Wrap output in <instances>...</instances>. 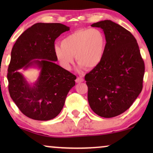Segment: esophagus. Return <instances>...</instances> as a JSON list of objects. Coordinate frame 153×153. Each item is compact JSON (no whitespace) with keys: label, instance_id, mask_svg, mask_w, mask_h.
Segmentation results:
<instances>
[{"label":"esophagus","instance_id":"34e87169","mask_svg":"<svg viewBox=\"0 0 153 153\" xmlns=\"http://www.w3.org/2000/svg\"><path fill=\"white\" fill-rule=\"evenodd\" d=\"M76 82L77 83H81V82H84V79H83L82 77H77V78L76 79Z\"/></svg>","mask_w":153,"mask_h":153}]
</instances>
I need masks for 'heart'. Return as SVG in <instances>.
<instances>
[{"label": "heart", "instance_id": "1", "mask_svg": "<svg viewBox=\"0 0 153 153\" xmlns=\"http://www.w3.org/2000/svg\"><path fill=\"white\" fill-rule=\"evenodd\" d=\"M106 45L107 40L101 31L95 28H82L65 36L61 41V46H55L54 53L66 70H70L74 56L79 67L92 69L102 62Z\"/></svg>", "mask_w": 153, "mask_h": 153}]
</instances>
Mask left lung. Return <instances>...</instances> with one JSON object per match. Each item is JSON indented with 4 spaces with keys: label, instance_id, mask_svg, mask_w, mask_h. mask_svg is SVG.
<instances>
[{
    "label": "left lung",
    "instance_id": "obj_1",
    "mask_svg": "<svg viewBox=\"0 0 153 153\" xmlns=\"http://www.w3.org/2000/svg\"><path fill=\"white\" fill-rule=\"evenodd\" d=\"M104 32L107 45L100 65L85 76L90 108L102 117L125 112L142 90L144 63L136 38L111 20L91 25Z\"/></svg>",
    "mask_w": 153,
    "mask_h": 153
}]
</instances>
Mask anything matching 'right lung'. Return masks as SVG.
<instances>
[{
	"label": "right lung",
	"mask_w": 153,
	"mask_h": 153,
	"mask_svg": "<svg viewBox=\"0 0 153 153\" xmlns=\"http://www.w3.org/2000/svg\"><path fill=\"white\" fill-rule=\"evenodd\" d=\"M69 27L59 23H37L17 38L11 54L7 79L11 98L23 114L32 120L47 121L63 108L76 76L55 63V41ZM36 66L41 70L30 85L20 68Z\"/></svg>",
	"instance_id": "1"
}]
</instances>
